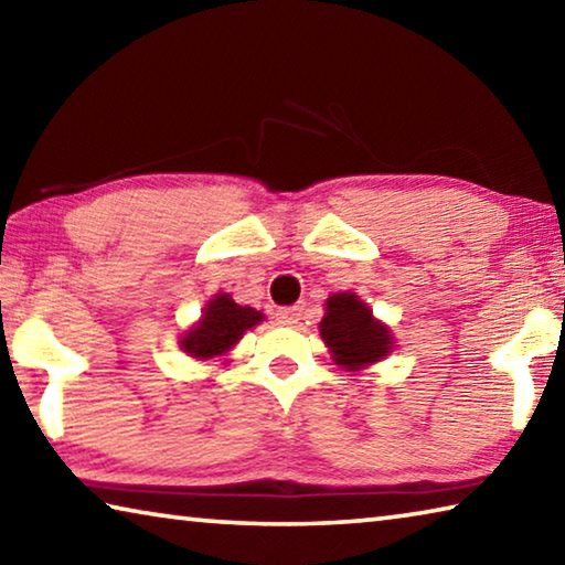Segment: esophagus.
<instances>
[{
    "instance_id": "1",
    "label": "esophagus",
    "mask_w": 565,
    "mask_h": 565,
    "mask_svg": "<svg viewBox=\"0 0 565 565\" xmlns=\"http://www.w3.org/2000/svg\"><path fill=\"white\" fill-rule=\"evenodd\" d=\"M276 319H279V323H284V327H296V323H301L303 319V306H289V309H281L276 313Z\"/></svg>"
}]
</instances>
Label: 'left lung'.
I'll list each match as a JSON object with an SVG mask.
<instances>
[{
  "mask_svg": "<svg viewBox=\"0 0 565 565\" xmlns=\"http://www.w3.org/2000/svg\"><path fill=\"white\" fill-rule=\"evenodd\" d=\"M319 331L331 349L333 361L349 371L381 361L394 347L388 327L374 319V313L356 294L329 296Z\"/></svg>",
  "mask_w": 565,
  "mask_h": 565,
  "instance_id": "obj_1",
  "label": "left lung"
}]
</instances>
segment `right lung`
Segmentation results:
<instances>
[{"mask_svg": "<svg viewBox=\"0 0 565 565\" xmlns=\"http://www.w3.org/2000/svg\"><path fill=\"white\" fill-rule=\"evenodd\" d=\"M259 321H264L262 311L252 309V306H238L228 294H216L214 299L206 303L199 323H194V327L184 333L181 349H184L189 356L202 361L224 356V353Z\"/></svg>", "mask_w": 565, "mask_h": 565, "instance_id": "1", "label": "right lung"}]
</instances>
